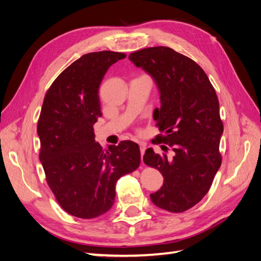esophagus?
Wrapping results in <instances>:
<instances>
[{"label":"esophagus","mask_w":261,"mask_h":261,"mask_svg":"<svg viewBox=\"0 0 261 261\" xmlns=\"http://www.w3.org/2000/svg\"><path fill=\"white\" fill-rule=\"evenodd\" d=\"M139 148H140V155H141V160H143V155L146 151V144L145 143H139Z\"/></svg>","instance_id":"esophagus-1"}]
</instances>
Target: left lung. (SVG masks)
I'll return each mask as SVG.
<instances>
[{
    "label": "left lung",
    "instance_id": "8db88e82",
    "mask_svg": "<svg viewBox=\"0 0 261 261\" xmlns=\"http://www.w3.org/2000/svg\"><path fill=\"white\" fill-rule=\"evenodd\" d=\"M129 61L151 76L161 107L153 120L173 156L148 148L144 162L160 171L163 185L150 199L163 210L183 212L208 193L221 167L223 124L219 100L208 76L196 62L168 46L133 52Z\"/></svg>",
    "mask_w": 261,
    "mask_h": 261
}]
</instances>
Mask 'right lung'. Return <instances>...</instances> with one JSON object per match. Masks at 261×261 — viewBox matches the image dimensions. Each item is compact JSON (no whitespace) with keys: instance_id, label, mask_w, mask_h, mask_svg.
Instances as JSON below:
<instances>
[{"instance_id":"1","label":"right lung","mask_w":261,"mask_h":261,"mask_svg":"<svg viewBox=\"0 0 261 261\" xmlns=\"http://www.w3.org/2000/svg\"><path fill=\"white\" fill-rule=\"evenodd\" d=\"M125 58L112 51L83 55L58 76L43 100L39 158L60 206L77 218L93 219L111 209L117 179L139 167L136 143L123 140L105 152L93 133L102 115L101 82L110 66Z\"/></svg>"}]
</instances>
